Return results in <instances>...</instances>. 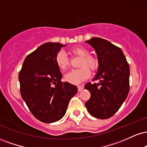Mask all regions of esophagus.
I'll list each match as a JSON object with an SVG mask.
<instances>
[{"instance_id":"1","label":"esophagus","mask_w":147,"mask_h":147,"mask_svg":"<svg viewBox=\"0 0 147 147\" xmlns=\"http://www.w3.org/2000/svg\"><path fill=\"white\" fill-rule=\"evenodd\" d=\"M77 88H78V91L79 92H80V91H82V89L84 88V86H83V85H80V86H78Z\"/></svg>"}]
</instances>
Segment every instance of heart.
Masks as SVG:
<instances>
[{"instance_id": "b5f03b06", "label": "heart", "mask_w": 147, "mask_h": 147, "mask_svg": "<svg viewBox=\"0 0 147 147\" xmlns=\"http://www.w3.org/2000/svg\"><path fill=\"white\" fill-rule=\"evenodd\" d=\"M72 55L81 57L78 69L72 70L65 74L64 79L70 84H78L88 78L91 71H95L99 66L98 59L95 57L89 55V51L82 46H76L70 49ZM55 62L58 68L62 71L66 70L69 65L68 58L66 54L63 51L59 52L55 57Z\"/></svg>"}]
</instances>
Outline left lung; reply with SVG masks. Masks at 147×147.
<instances>
[{
    "mask_svg": "<svg viewBox=\"0 0 147 147\" xmlns=\"http://www.w3.org/2000/svg\"><path fill=\"white\" fill-rule=\"evenodd\" d=\"M93 47L99 60L98 73L84 88L90 97L85 103L91 115L98 119L112 117L122 105L129 92V65L122 50L104 38L86 41Z\"/></svg>",
    "mask_w": 147,
    "mask_h": 147,
    "instance_id": "8db88e82",
    "label": "left lung"
}]
</instances>
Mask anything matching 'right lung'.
I'll use <instances>...</instances> for the list:
<instances>
[{
    "mask_svg": "<svg viewBox=\"0 0 147 147\" xmlns=\"http://www.w3.org/2000/svg\"><path fill=\"white\" fill-rule=\"evenodd\" d=\"M63 45L46 43L29 54L18 74L20 92L32 114L42 122L52 123L63 117L76 86L62 82L55 57Z\"/></svg>",
    "mask_w": 147,
    "mask_h": 147,
    "instance_id": "obj_1",
    "label": "right lung"
}]
</instances>
